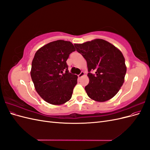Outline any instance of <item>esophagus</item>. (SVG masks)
Instances as JSON below:
<instances>
[{"mask_svg": "<svg viewBox=\"0 0 150 150\" xmlns=\"http://www.w3.org/2000/svg\"><path fill=\"white\" fill-rule=\"evenodd\" d=\"M84 75V72H81V73L78 75V77H79V78H81V77H82V76H83Z\"/></svg>", "mask_w": 150, "mask_h": 150, "instance_id": "esophagus-1", "label": "esophagus"}]
</instances>
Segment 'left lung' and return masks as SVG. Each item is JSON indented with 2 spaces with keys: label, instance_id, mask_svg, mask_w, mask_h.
I'll return each instance as SVG.
<instances>
[{
  "label": "left lung",
  "instance_id": "1",
  "mask_svg": "<svg viewBox=\"0 0 150 150\" xmlns=\"http://www.w3.org/2000/svg\"><path fill=\"white\" fill-rule=\"evenodd\" d=\"M74 46L87 61L89 82L85 90L88 96L99 102L114 97L123 84L126 72L122 52L111 43L100 39L75 44Z\"/></svg>",
  "mask_w": 150,
  "mask_h": 150
}]
</instances>
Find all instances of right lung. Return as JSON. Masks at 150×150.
I'll use <instances>...</instances> for the list:
<instances>
[{
    "instance_id": "add662e5",
    "label": "right lung",
    "mask_w": 150,
    "mask_h": 150,
    "mask_svg": "<svg viewBox=\"0 0 150 150\" xmlns=\"http://www.w3.org/2000/svg\"><path fill=\"white\" fill-rule=\"evenodd\" d=\"M76 51L69 41L58 40L35 52L30 76L36 91L48 103L60 105L71 98L78 76L68 70L66 61Z\"/></svg>"
}]
</instances>
